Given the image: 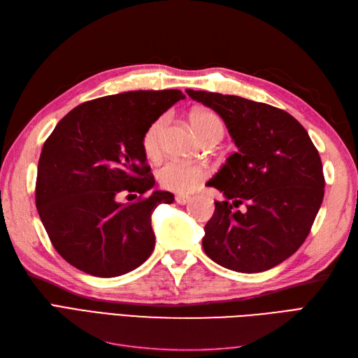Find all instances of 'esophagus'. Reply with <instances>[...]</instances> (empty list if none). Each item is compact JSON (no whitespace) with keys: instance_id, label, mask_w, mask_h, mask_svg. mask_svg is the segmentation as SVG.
I'll use <instances>...</instances> for the list:
<instances>
[{"instance_id":"1","label":"esophagus","mask_w":358,"mask_h":358,"mask_svg":"<svg viewBox=\"0 0 358 358\" xmlns=\"http://www.w3.org/2000/svg\"><path fill=\"white\" fill-rule=\"evenodd\" d=\"M189 200H191V197L185 196V194H178V196H176V201L179 204H187V203H189Z\"/></svg>"}]
</instances>
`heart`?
I'll return each instance as SVG.
<instances>
[{"instance_id": "obj_1", "label": "heart", "mask_w": 358, "mask_h": 358, "mask_svg": "<svg viewBox=\"0 0 358 358\" xmlns=\"http://www.w3.org/2000/svg\"><path fill=\"white\" fill-rule=\"evenodd\" d=\"M191 125L194 131L203 138L204 136L218 133L222 137L224 125L221 119L209 110H196L191 116ZM166 116L158 117L149 125L143 136V149L148 157H155L159 152L161 136L166 127ZM208 176V169L201 164H191L179 159H169L157 170V179L159 185L175 192H189Z\"/></svg>"}]
</instances>
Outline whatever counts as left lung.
Masks as SVG:
<instances>
[{
  "label": "left lung",
  "instance_id": "8db88e82",
  "mask_svg": "<svg viewBox=\"0 0 358 358\" xmlns=\"http://www.w3.org/2000/svg\"><path fill=\"white\" fill-rule=\"evenodd\" d=\"M187 94L222 117L237 148L208 182L225 200L215 201L204 227L206 255L241 273L280 264L305 242L321 208L326 182L317 148L278 107L218 92ZM243 201L247 210L234 213L232 206Z\"/></svg>",
  "mask_w": 358,
  "mask_h": 358
}]
</instances>
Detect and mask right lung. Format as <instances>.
Segmentation results:
<instances>
[{
  "label": "right lung",
  "instance_id": "1",
  "mask_svg": "<svg viewBox=\"0 0 358 358\" xmlns=\"http://www.w3.org/2000/svg\"><path fill=\"white\" fill-rule=\"evenodd\" d=\"M185 99L178 90L128 91L74 107L43 145L36 204L52 245L82 272L115 278L142 266L155 246L150 216L169 191L155 185L143 136L167 109Z\"/></svg>",
  "mask_w": 358,
  "mask_h": 358
}]
</instances>
